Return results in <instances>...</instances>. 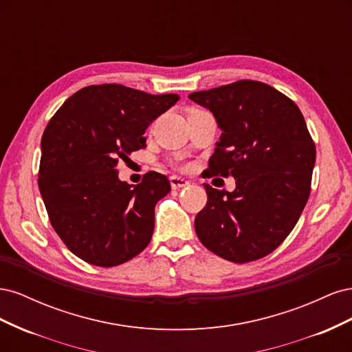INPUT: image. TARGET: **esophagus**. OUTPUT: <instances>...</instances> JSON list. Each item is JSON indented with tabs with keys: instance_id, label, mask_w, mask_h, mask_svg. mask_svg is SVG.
Returning a JSON list of instances; mask_svg holds the SVG:
<instances>
[{
	"instance_id": "obj_1",
	"label": "esophagus",
	"mask_w": 352,
	"mask_h": 352,
	"mask_svg": "<svg viewBox=\"0 0 352 352\" xmlns=\"http://www.w3.org/2000/svg\"><path fill=\"white\" fill-rule=\"evenodd\" d=\"M170 185H172L173 189H180V188L188 186L189 180H186L184 177H179V176H172L170 177Z\"/></svg>"
}]
</instances>
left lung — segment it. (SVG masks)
Returning <instances> with one entry per match:
<instances>
[{
    "instance_id": "obj_1",
    "label": "left lung",
    "mask_w": 352,
    "mask_h": 352,
    "mask_svg": "<svg viewBox=\"0 0 352 352\" xmlns=\"http://www.w3.org/2000/svg\"><path fill=\"white\" fill-rule=\"evenodd\" d=\"M221 129L211 176H233V192L204 184L208 201L195 217L206 248L233 263L273 252L289 235L311 190L316 145L296 104L270 85L238 80L192 92Z\"/></svg>"
}]
</instances>
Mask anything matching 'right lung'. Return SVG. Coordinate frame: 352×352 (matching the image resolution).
I'll return each mask as SVG.
<instances>
[{"label":"right lung","mask_w":352,"mask_h":352,"mask_svg":"<svg viewBox=\"0 0 352 352\" xmlns=\"http://www.w3.org/2000/svg\"><path fill=\"white\" fill-rule=\"evenodd\" d=\"M179 95H151L117 83L73 94L41 141L38 185L52 228L79 258L114 267L150 243L154 208L170 192L164 175L119 180L117 163L145 148L144 133Z\"/></svg>","instance_id":"obj_1"}]
</instances>
